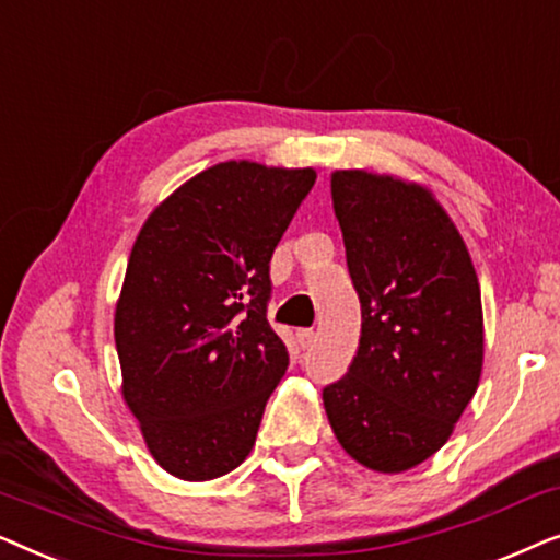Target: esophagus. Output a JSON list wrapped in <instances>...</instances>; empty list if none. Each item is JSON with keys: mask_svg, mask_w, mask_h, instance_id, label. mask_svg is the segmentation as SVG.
<instances>
[{"mask_svg": "<svg viewBox=\"0 0 560 560\" xmlns=\"http://www.w3.org/2000/svg\"><path fill=\"white\" fill-rule=\"evenodd\" d=\"M313 341H316V331H313V328H301V331H298V343H301L303 349H308Z\"/></svg>", "mask_w": 560, "mask_h": 560, "instance_id": "obj_1", "label": "esophagus"}]
</instances>
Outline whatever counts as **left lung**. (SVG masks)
<instances>
[{
  "label": "left lung",
  "instance_id": "left-lung-1",
  "mask_svg": "<svg viewBox=\"0 0 560 560\" xmlns=\"http://www.w3.org/2000/svg\"><path fill=\"white\" fill-rule=\"evenodd\" d=\"M331 198L362 303V336L349 372L324 389V408L354 462L400 474L448 441L479 387L477 270L425 186L336 171Z\"/></svg>",
  "mask_w": 560,
  "mask_h": 560
}]
</instances>
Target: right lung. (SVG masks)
<instances>
[{
	"mask_svg": "<svg viewBox=\"0 0 560 560\" xmlns=\"http://www.w3.org/2000/svg\"><path fill=\"white\" fill-rule=\"evenodd\" d=\"M313 167L226 160L144 221L114 311L121 395L152 458L209 481L255 446L288 349L267 324L270 259Z\"/></svg>",
	"mask_w": 560,
	"mask_h": 560,
	"instance_id": "right-lung-1",
	"label": "right lung"
}]
</instances>
